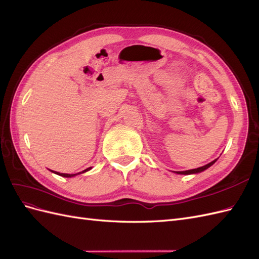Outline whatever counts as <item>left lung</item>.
Masks as SVG:
<instances>
[{
    "label": "left lung",
    "mask_w": 259,
    "mask_h": 259,
    "mask_svg": "<svg viewBox=\"0 0 259 259\" xmlns=\"http://www.w3.org/2000/svg\"><path fill=\"white\" fill-rule=\"evenodd\" d=\"M216 162V160L211 161L210 163L206 164V165L204 166H201V167H198V168H193V169H189V170H183V171H176L177 174H182V175H190V174H198V173H201V171L205 170L206 168H208L209 166L213 165V164Z\"/></svg>",
    "instance_id": "1"
}]
</instances>
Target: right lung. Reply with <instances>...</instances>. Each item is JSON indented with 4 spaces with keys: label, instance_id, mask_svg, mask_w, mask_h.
<instances>
[{
    "label": "right lung",
    "instance_id": "1",
    "mask_svg": "<svg viewBox=\"0 0 259 259\" xmlns=\"http://www.w3.org/2000/svg\"><path fill=\"white\" fill-rule=\"evenodd\" d=\"M92 167H89V168H86V169H84V170H82V171H80V173H76V174H64V173H58V171H54V170H52L53 173H55V174H57V175H59V176H62V177H73V176H76V175H79V174H82V173H85V171H88V170H90Z\"/></svg>",
    "mask_w": 259,
    "mask_h": 259
}]
</instances>
